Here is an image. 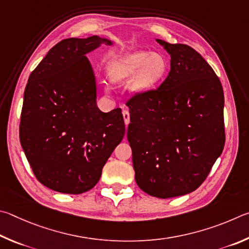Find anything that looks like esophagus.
Wrapping results in <instances>:
<instances>
[{
	"instance_id": "obj_1",
	"label": "esophagus",
	"mask_w": 249,
	"mask_h": 249,
	"mask_svg": "<svg viewBox=\"0 0 249 249\" xmlns=\"http://www.w3.org/2000/svg\"><path fill=\"white\" fill-rule=\"evenodd\" d=\"M122 116H124V120L125 125H128L130 122V113L127 109H124V110H122Z\"/></svg>"
}]
</instances>
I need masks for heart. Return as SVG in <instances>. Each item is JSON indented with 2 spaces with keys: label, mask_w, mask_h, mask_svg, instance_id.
<instances>
[{
  "label": "heart",
  "mask_w": 249,
  "mask_h": 249,
  "mask_svg": "<svg viewBox=\"0 0 249 249\" xmlns=\"http://www.w3.org/2000/svg\"><path fill=\"white\" fill-rule=\"evenodd\" d=\"M171 63L163 53L136 51L122 55L109 65L108 74L115 83L131 80V89L137 95H145L158 89L168 76Z\"/></svg>",
  "instance_id": "obj_1"
}]
</instances>
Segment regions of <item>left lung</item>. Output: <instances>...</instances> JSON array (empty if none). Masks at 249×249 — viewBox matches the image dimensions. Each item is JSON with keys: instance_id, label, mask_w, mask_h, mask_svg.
Instances as JSON below:
<instances>
[{"instance_id": "left-lung-1", "label": "left lung", "mask_w": 249, "mask_h": 249, "mask_svg": "<svg viewBox=\"0 0 249 249\" xmlns=\"http://www.w3.org/2000/svg\"><path fill=\"white\" fill-rule=\"evenodd\" d=\"M171 54V71L158 89L128 102V141L138 186L156 198L193 193L225 143L222 84L201 54L156 39Z\"/></svg>"}]
</instances>
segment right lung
I'll return each mask as SVG.
<instances>
[{
    "label": "right lung",
    "mask_w": 249,
    "mask_h": 249,
    "mask_svg": "<svg viewBox=\"0 0 249 249\" xmlns=\"http://www.w3.org/2000/svg\"><path fill=\"white\" fill-rule=\"evenodd\" d=\"M112 40L69 38L48 51L24 91L19 140L37 179L62 194L97 184L104 165L124 137L121 109L103 112L89 52Z\"/></svg>",
    "instance_id": "right-lung-1"
}]
</instances>
